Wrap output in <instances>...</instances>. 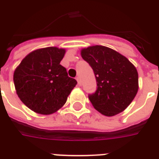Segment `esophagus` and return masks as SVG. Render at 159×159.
Instances as JSON below:
<instances>
[{"label":"esophagus","instance_id":"1","mask_svg":"<svg viewBox=\"0 0 159 159\" xmlns=\"http://www.w3.org/2000/svg\"><path fill=\"white\" fill-rule=\"evenodd\" d=\"M76 80H77V83H78V85H81V79H80L79 77H76Z\"/></svg>","mask_w":159,"mask_h":159}]
</instances>
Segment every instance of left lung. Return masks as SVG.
<instances>
[{
    "mask_svg": "<svg viewBox=\"0 0 159 159\" xmlns=\"http://www.w3.org/2000/svg\"><path fill=\"white\" fill-rule=\"evenodd\" d=\"M81 55L92 67L97 79V91L89 96L93 107L106 116L125 111L139 90V75L134 65L106 46H89L82 48Z\"/></svg>",
    "mask_w": 159,
    "mask_h": 159,
    "instance_id": "8db88e82",
    "label": "left lung"
}]
</instances>
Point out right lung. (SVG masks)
Listing matches in <instances>:
<instances>
[{
    "mask_svg": "<svg viewBox=\"0 0 159 159\" xmlns=\"http://www.w3.org/2000/svg\"><path fill=\"white\" fill-rule=\"evenodd\" d=\"M65 53V48L57 47L39 48L26 55L14 72L16 94L35 113H55L77 85L60 64Z\"/></svg>",
    "mask_w": 159,
    "mask_h": 159,
    "instance_id": "right-lung-1",
    "label": "right lung"
}]
</instances>
